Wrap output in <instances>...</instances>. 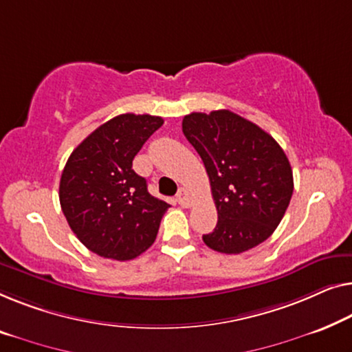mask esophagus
I'll use <instances>...</instances> for the list:
<instances>
[{"label":"esophagus","mask_w":352,"mask_h":352,"mask_svg":"<svg viewBox=\"0 0 352 352\" xmlns=\"http://www.w3.org/2000/svg\"><path fill=\"white\" fill-rule=\"evenodd\" d=\"M176 201L179 203L182 208H188V206H190V203H192L190 193H188L186 188H181V190L177 192V195H176Z\"/></svg>","instance_id":"obj_1"}]
</instances>
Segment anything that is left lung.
Masks as SVG:
<instances>
[{"label":"left lung","instance_id":"left-lung-1","mask_svg":"<svg viewBox=\"0 0 352 352\" xmlns=\"http://www.w3.org/2000/svg\"><path fill=\"white\" fill-rule=\"evenodd\" d=\"M182 131L205 164L217 210L216 228L203 235L206 246L241 254L272 236L294 192L281 146L228 109L188 114Z\"/></svg>","mask_w":352,"mask_h":352}]
</instances>
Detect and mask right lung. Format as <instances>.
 Segmentation results:
<instances>
[{"instance_id": "obj_1", "label": "right lung", "mask_w": 352, "mask_h": 352, "mask_svg": "<svg viewBox=\"0 0 352 352\" xmlns=\"http://www.w3.org/2000/svg\"><path fill=\"white\" fill-rule=\"evenodd\" d=\"M164 119L120 114L73 151L60 179V205L71 230L91 252L131 261L152 246L170 205L152 197L133 159Z\"/></svg>"}]
</instances>
